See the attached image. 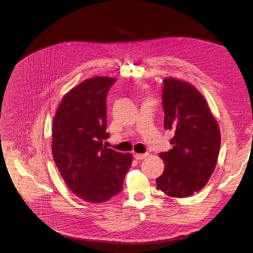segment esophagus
<instances>
[{
  "instance_id": "obj_1",
  "label": "esophagus",
  "mask_w": 253,
  "mask_h": 253,
  "mask_svg": "<svg viewBox=\"0 0 253 253\" xmlns=\"http://www.w3.org/2000/svg\"><path fill=\"white\" fill-rule=\"evenodd\" d=\"M147 156H148V153H144V154H139V153H137V154H135V158H136L137 160H143L144 158L147 157Z\"/></svg>"
}]
</instances>
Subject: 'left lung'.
Instances as JSON below:
<instances>
[{
    "label": "left lung",
    "mask_w": 253,
    "mask_h": 253,
    "mask_svg": "<svg viewBox=\"0 0 253 253\" xmlns=\"http://www.w3.org/2000/svg\"><path fill=\"white\" fill-rule=\"evenodd\" d=\"M164 128L173 132V145L159 153L164 171L156 178L166 195L184 198L201 190L212 175L220 149V131L206 100L191 84L166 78L163 81Z\"/></svg>",
    "instance_id": "left-lung-1"
}]
</instances>
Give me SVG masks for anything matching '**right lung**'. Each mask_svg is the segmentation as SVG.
I'll return each mask as SVG.
<instances>
[{
  "label": "right lung",
  "mask_w": 253,
  "mask_h": 253,
  "mask_svg": "<svg viewBox=\"0 0 253 253\" xmlns=\"http://www.w3.org/2000/svg\"><path fill=\"white\" fill-rule=\"evenodd\" d=\"M116 82L93 77L68 92L53 120L52 152L70 190L81 199L108 201L123 189L132 155L103 145L107 129V94Z\"/></svg>",
  "instance_id": "1"
}]
</instances>
